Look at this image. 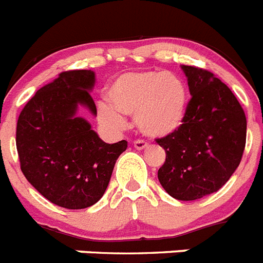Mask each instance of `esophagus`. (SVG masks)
<instances>
[{
	"instance_id": "1",
	"label": "esophagus",
	"mask_w": 263,
	"mask_h": 263,
	"mask_svg": "<svg viewBox=\"0 0 263 263\" xmlns=\"http://www.w3.org/2000/svg\"><path fill=\"white\" fill-rule=\"evenodd\" d=\"M147 146H149V145H147L146 142H143V141H136V142H134V147H136L137 150H145V149H147Z\"/></svg>"
}]
</instances>
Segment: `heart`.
Wrapping results in <instances>:
<instances>
[{
  "instance_id": "1",
  "label": "heart",
  "mask_w": 263,
  "mask_h": 263,
  "mask_svg": "<svg viewBox=\"0 0 263 263\" xmlns=\"http://www.w3.org/2000/svg\"><path fill=\"white\" fill-rule=\"evenodd\" d=\"M110 104L97 105L105 126L121 127L122 116L136 117V125L149 138H165L182 127L189 93L185 81L172 71L143 70L121 74L107 89Z\"/></svg>"
}]
</instances>
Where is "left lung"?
Returning a JSON list of instances; mask_svg holds the SVG:
<instances>
[{"mask_svg":"<svg viewBox=\"0 0 263 263\" xmlns=\"http://www.w3.org/2000/svg\"><path fill=\"white\" fill-rule=\"evenodd\" d=\"M190 100L182 127L161 140L166 161L158 179L179 201L219 190L238 167L246 143V117L232 90L213 73L181 65Z\"/></svg>","mask_w":263,"mask_h":263,"instance_id":"left-lung-1","label":"left lung"}]
</instances>
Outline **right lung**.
<instances>
[{
    "mask_svg": "<svg viewBox=\"0 0 263 263\" xmlns=\"http://www.w3.org/2000/svg\"><path fill=\"white\" fill-rule=\"evenodd\" d=\"M93 70L64 71L22 109L15 143L21 170L40 194L65 209H85L104 196L125 140L106 143L81 107L97 116Z\"/></svg>",
    "mask_w": 263,
    "mask_h": 263,
    "instance_id": "right-lung-1",
    "label": "right lung"
}]
</instances>
